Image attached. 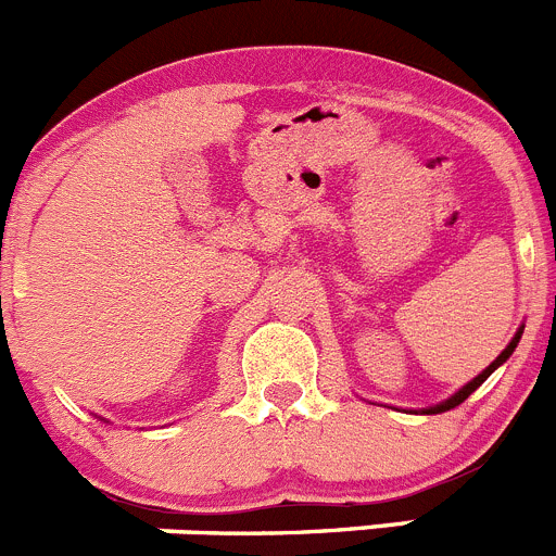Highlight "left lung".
<instances>
[{
	"label": "left lung",
	"mask_w": 556,
	"mask_h": 556,
	"mask_svg": "<svg viewBox=\"0 0 556 556\" xmlns=\"http://www.w3.org/2000/svg\"><path fill=\"white\" fill-rule=\"evenodd\" d=\"M519 338H521V329H519V332H516V338H514V340H510V343H508V349H505V351H503V354H500V356H497V359H494V362H492V365H489V367H486V370H483V372H481V376H476V378H472V381H470V383H467V387H463V389H459V392H457V394H454V397H448V400H446V403H441V405H432V408H425V414H443V410H452V408H457V405H463V403H465V400H467V397H470V394H472V392H476V389H478V387H481V383H483V381H486V378H489V376H492V372H494V370H497V367H500V365H503V362H505V359H508V356H510V354H514V349H516V343H519Z\"/></svg>",
	"instance_id": "left-lung-1"
}]
</instances>
